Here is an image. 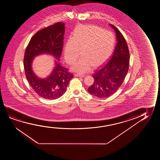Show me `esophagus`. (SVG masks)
I'll return each mask as SVG.
<instances>
[{
	"label": "esophagus",
	"mask_w": 160,
	"mask_h": 160,
	"mask_svg": "<svg viewBox=\"0 0 160 160\" xmlns=\"http://www.w3.org/2000/svg\"><path fill=\"white\" fill-rule=\"evenodd\" d=\"M74 76L77 77H81V78H83V77H85L83 75L79 74H75Z\"/></svg>",
	"instance_id": "34e87169"
}]
</instances>
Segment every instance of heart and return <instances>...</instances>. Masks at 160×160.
I'll list each match as a JSON object with an SVG mask.
<instances>
[{
  "mask_svg": "<svg viewBox=\"0 0 160 160\" xmlns=\"http://www.w3.org/2000/svg\"><path fill=\"white\" fill-rule=\"evenodd\" d=\"M115 42L114 35L109 31L94 26H80L64 46V59L67 63H73L81 50L82 57L75 62L71 70L80 74L89 72L93 66H100L110 57Z\"/></svg>",
  "mask_w": 160,
  "mask_h": 160,
  "instance_id": "b5f03b06",
  "label": "heart"
}]
</instances>
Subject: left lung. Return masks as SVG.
Returning <instances> with one entry per match:
<instances>
[{"instance_id":"left-lung-1","label":"left lung","mask_w":160,"mask_h":160,"mask_svg":"<svg viewBox=\"0 0 160 160\" xmlns=\"http://www.w3.org/2000/svg\"><path fill=\"white\" fill-rule=\"evenodd\" d=\"M109 25L116 33L117 43L113 55L92 75L94 83L88 88L89 93L98 98H107L115 93L124 81L129 68V50L125 38L116 27Z\"/></svg>"}]
</instances>
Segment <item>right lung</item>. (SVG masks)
Listing matches in <instances>:
<instances>
[{
	"mask_svg": "<svg viewBox=\"0 0 160 160\" xmlns=\"http://www.w3.org/2000/svg\"><path fill=\"white\" fill-rule=\"evenodd\" d=\"M64 26L63 23L58 22L38 31L32 38L24 53L23 65L27 80L35 93L46 99L61 97L73 78L72 74L59 62L63 45ZM43 54L51 55L56 59L50 75L41 78L33 72L32 63L35 57Z\"/></svg>",
	"mask_w": 160,
	"mask_h": 160,
	"instance_id": "right-lung-1",
	"label": "right lung"
}]
</instances>
